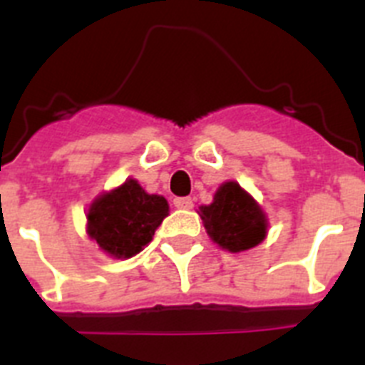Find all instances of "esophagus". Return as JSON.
Segmentation results:
<instances>
[{"instance_id": "obj_1", "label": "esophagus", "mask_w": 365, "mask_h": 365, "mask_svg": "<svg viewBox=\"0 0 365 365\" xmlns=\"http://www.w3.org/2000/svg\"><path fill=\"white\" fill-rule=\"evenodd\" d=\"M173 205H175L177 208H180V210H190L193 206V201L192 197H175L173 199Z\"/></svg>"}]
</instances>
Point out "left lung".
I'll use <instances>...</instances> for the list:
<instances>
[{
	"label": "left lung",
	"mask_w": 365,
	"mask_h": 365,
	"mask_svg": "<svg viewBox=\"0 0 365 365\" xmlns=\"http://www.w3.org/2000/svg\"><path fill=\"white\" fill-rule=\"evenodd\" d=\"M201 217L212 240L230 252L256 247L267 234L265 214L237 182H225L214 202L201 206Z\"/></svg>",
	"instance_id": "obj_1"
}]
</instances>
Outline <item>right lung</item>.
<instances>
[{
	"mask_svg": "<svg viewBox=\"0 0 365 365\" xmlns=\"http://www.w3.org/2000/svg\"><path fill=\"white\" fill-rule=\"evenodd\" d=\"M168 215V202L150 195L137 180H125L96 199L87 214V232L104 252L131 257L143 250Z\"/></svg>",
	"mask_w": 365,
	"mask_h": 365,
	"instance_id": "1",
	"label": "right lung"
}]
</instances>
